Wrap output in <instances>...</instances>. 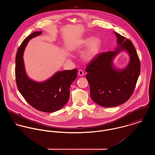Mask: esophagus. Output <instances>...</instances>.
Returning <instances> with one entry per match:
<instances>
[{
  "label": "esophagus",
  "instance_id": "1",
  "mask_svg": "<svg viewBox=\"0 0 155 155\" xmlns=\"http://www.w3.org/2000/svg\"><path fill=\"white\" fill-rule=\"evenodd\" d=\"M78 74H79V76H84V71H83L82 70H79V71H78Z\"/></svg>",
  "mask_w": 155,
  "mask_h": 155
}]
</instances>
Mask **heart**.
<instances>
[{"instance_id":"obj_1","label":"heart","mask_w":155,"mask_h":155,"mask_svg":"<svg viewBox=\"0 0 155 155\" xmlns=\"http://www.w3.org/2000/svg\"><path fill=\"white\" fill-rule=\"evenodd\" d=\"M102 44V41L100 39L88 37L79 41L74 45V48H81L88 46L82 53V57L85 61H91L100 53Z\"/></svg>"}]
</instances>
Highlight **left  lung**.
<instances>
[{
	"label": "left lung",
	"instance_id": "left-lung-1",
	"mask_svg": "<svg viewBox=\"0 0 155 155\" xmlns=\"http://www.w3.org/2000/svg\"><path fill=\"white\" fill-rule=\"evenodd\" d=\"M117 46L114 51L97 55L86 68L92 100L98 105L116 107L127 101L133 94L140 73V62L131 41L114 32ZM122 51L130 57L129 64L122 69L114 66L113 60Z\"/></svg>",
	"mask_w": 155,
	"mask_h": 155
}]
</instances>
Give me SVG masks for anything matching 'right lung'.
I'll return each mask as SVG.
<instances>
[{"label":"right lung","instance_id":"1","mask_svg":"<svg viewBox=\"0 0 155 155\" xmlns=\"http://www.w3.org/2000/svg\"><path fill=\"white\" fill-rule=\"evenodd\" d=\"M42 34L35 31L18 48L15 58V79L18 89L26 101L38 110L52 113L61 109L70 98L69 88L76 79L77 69L56 72L43 82H36L27 74L23 60L24 49L30 39Z\"/></svg>","mask_w":155,"mask_h":155}]
</instances>
